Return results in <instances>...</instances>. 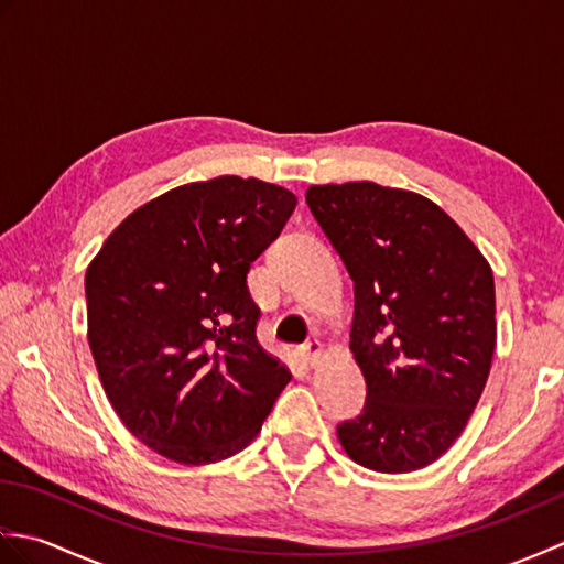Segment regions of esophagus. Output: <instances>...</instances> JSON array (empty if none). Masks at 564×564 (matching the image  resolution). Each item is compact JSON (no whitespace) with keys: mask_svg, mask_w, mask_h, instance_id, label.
Returning a JSON list of instances; mask_svg holds the SVG:
<instances>
[{"mask_svg":"<svg viewBox=\"0 0 564 564\" xmlns=\"http://www.w3.org/2000/svg\"><path fill=\"white\" fill-rule=\"evenodd\" d=\"M319 356H322V344L317 339H310L301 346V358L307 366H315Z\"/></svg>","mask_w":564,"mask_h":564,"instance_id":"34e87169","label":"esophagus"}]
</instances>
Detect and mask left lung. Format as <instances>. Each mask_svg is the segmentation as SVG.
Here are the masks:
<instances>
[{"label": "left lung", "mask_w": 564, "mask_h": 564, "mask_svg": "<svg viewBox=\"0 0 564 564\" xmlns=\"http://www.w3.org/2000/svg\"><path fill=\"white\" fill-rule=\"evenodd\" d=\"M305 200L354 281L364 412L337 426L376 473H412L460 436L492 368L495 275L455 220L414 191L310 186Z\"/></svg>", "instance_id": "1"}]
</instances>
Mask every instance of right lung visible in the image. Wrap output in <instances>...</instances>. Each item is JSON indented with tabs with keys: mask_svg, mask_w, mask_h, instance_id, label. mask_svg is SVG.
Segmentation results:
<instances>
[{
	"mask_svg": "<svg viewBox=\"0 0 564 564\" xmlns=\"http://www.w3.org/2000/svg\"><path fill=\"white\" fill-rule=\"evenodd\" d=\"M297 198L259 178L218 176L130 213L89 263V349L130 434L184 465L249 446L291 382L257 341L251 261Z\"/></svg>",
	"mask_w": 564,
	"mask_h": 564,
	"instance_id": "1",
	"label": "right lung"
}]
</instances>
